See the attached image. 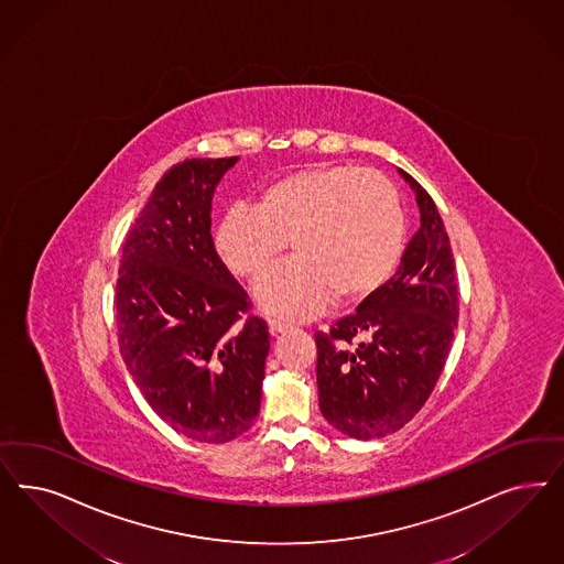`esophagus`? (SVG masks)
Here are the masks:
<instances>
[{"label": "esophagus", "instance_id": "1", "mask_svg": "<svg viewBox=\"0 0 564 564\" xmlns=\"http://www.w3.org/2000/svg\"><path fill=\"white\" fill-rule=\"evenodd\" d=\"M268 326H270L272 336H275V334H284V332L292 329L291 324H286V322H282V319H270V322H268Z\"/></svg>", "mask_w": 564, "mask_h": 564}]
</instances>
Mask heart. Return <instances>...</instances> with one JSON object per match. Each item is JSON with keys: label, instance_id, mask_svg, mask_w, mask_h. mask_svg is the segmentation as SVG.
<instances>
[{"label": "heart", "instance_id": "obj_1", "mask_svg": "<svg viewBox=\"0 0 564 564\" xmlns=\"http://www.w3.org/2000/svg\"><path fill=\"white\" fill-rule=\"evenodd\" d=\"M296 257L265 273L257 303L307 319L340 294L361 301L383 289L404 249V214L392 182L357 165H311L263 184L254 207H232L216 230L219 261L257 278L286 249Z\"/></svg>", "mask_w": 564, "mask_h": 564}]
</instances>
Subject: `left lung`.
Returning <instances> with one entry per match:
<instances>
[{
	"label": "left lung",
	"instance_id": "1",
	"mask_svg": "<svg viewBox=\"0 0 564 564\" xmlns=\"http://www.w3.org/2000/svg\"><path fill=\"white\" fill-rule=\"evenodd\" d=\"M399 172L421 212L399 272L352 315L315 334L322 415L357 440L388 436L417 415L444 369L458 319L455 257L444 221L430 193Z\"/></svg>",
	"mask_w": 564,
	"mask_h": 564
}]
</instances>
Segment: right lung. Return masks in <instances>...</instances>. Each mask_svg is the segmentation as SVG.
<instances>
[{
  "label": "right lung",
  "mask_w": 564,
  "mask_h": 564,
  "mask_svg": "<svg viewBox=\"0 0 564 564\" xmlns=\"http://www.w3.org/2000/svg\"><path fill=\"white\" fill-rule=\"evenodd\" d=\"M237 158L184 160L128 230L116 280L120 355L149 406L182 436L224 444L259 413L265 319L219 261L212 197Z\"/></svg>",
  "instance_id": "1"
}]
</instances>
